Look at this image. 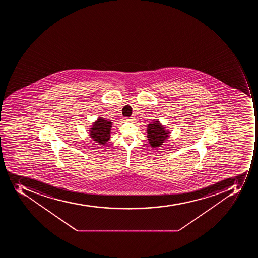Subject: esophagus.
<instances>
[{
	"mask_svg": "<svg viewBox=\"0 0 258 258\" xmlns=\"http://www.w3.org/2000/svg\"><path fill=\"white\" fill-rule=\"evenodd\" d=\"M125 119H126V121H132V120H133L132 118H125Z\"/></svg>",
	"mask_w": 258,
	"mask_h": 258,
	"instance_id": "esophagus-1",
	"label": "esophagus"
}]
</instances>
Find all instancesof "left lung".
Masks as SVG:
<instances>
[{
    "label": "left lung",
    "instance_id": "left-lung-1",
    "mask_svg": "<svg viewBox=\"0 0 258 258\" xmlns=\"http://www.w3.org/2000/svg\"><path fill=\"white\" fill-rule=\"evenodd\" d=\"M168 132L160 126L158 121L148 124V139L152 148H157L164 143L168 137Z\"/></svg>",
    "mask_w": 258,
    "mask_h": 258
}]
</instances>
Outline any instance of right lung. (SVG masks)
<instances>
[{
    "instance_id": "obj_1",
    "label": "right lung",
    "mask_w": 258,
    "mask_h": 258,
    "mask_svg": "<svg viewBox=\"0 0 258 258\" xmlns=\"http://www.w3.org/2000/svg\"><path fill=\"white\" fill-rule=\"evenodd\" d=\"M111 126V122H108L102 118H98V121L93 125V128H91L90 136L92 139L101 145L106 144L110 140Z\"/></svg>"
}]
</instances>
